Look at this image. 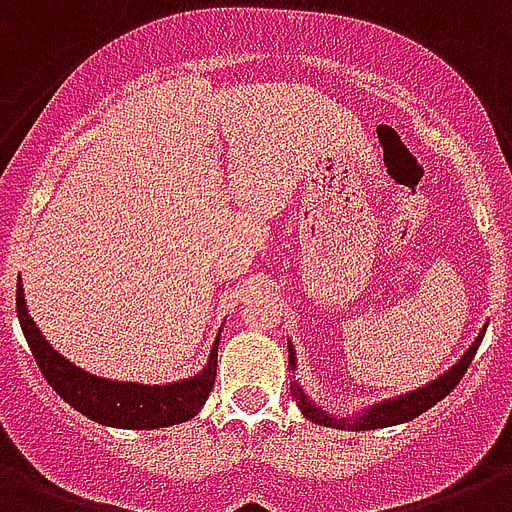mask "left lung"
<instances>
[{
    "label": "left lung",
    "mask_w": 512,
    "mask_h": 512,
    "mask_svg": "<svg viewBox=\"0 0 512 512\" xmlns=\"http://www.w3.org/2000/svg\"><path fill=\"white\" fill-rule=\"evenodd\" d=\"M489 325V322H486ZM486 325L478 330V335L473 338L468 349L460 354L455 365L444 370L439 378L428 380L425 386H418L415 391H407V394H396L391 399H383V402H372L370 407H362L354 415H333V412H327L325 407L314 402L312 396L306 394L304 386L293 380L290 383V391H293V399H296L298 410L304 415L306 420H312L317 425H327V428H338V431H375V428H388V425H399V423H410L418 415H423L425 410H431L433 404L441 402L444 396L452 391V388L460 383V378L468 370L470 359L476 357V349L481 338L486 333ZM288 367L293 370V378H296L298 370V359H296V349H293V343L288 341Z\"/></svg>",
    "instance_id": "left-lung-1"
}]
</instances>
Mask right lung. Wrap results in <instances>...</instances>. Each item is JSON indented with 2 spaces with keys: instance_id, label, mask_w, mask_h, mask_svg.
<instances>
[{
  "instance_id": "obj_1",
  "label": "right lung",
  "mask_w": 512,
  "mask_h": 512,
  "mask_svg": "<svg viewBox=\"0 0 512 512\" xmlns=\"http://www.w3.org/2000/svg\"><path fill=\"white\" fill-rule=\"evenodd\" d=\"M18 320L26 335L28 349L34 354L36 365L47 378V383L57 391V396L68 402L76 412L87 415L89 420L110 428H126V431H153L166 425L187 423L206 404L211 386L216 378V351H219V335L208 351L206 365L195 375L163 386H147V383H132V380L100 378L84 367L73 365L65 359L44 333L36 327L34 317L28 314L26 293L18 280Z\"/></svg>"
}]
</instances>
